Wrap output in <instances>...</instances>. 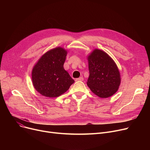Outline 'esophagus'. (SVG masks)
<instances>
[{"mask_svg":"<svg viewBox=\"0 0 150 150\" xmlns=\"http://www.w3.org/2000/svg\"><path fill=\"white\" fill-rule=\"evenodd\" d=\"M83 80H84L83 77H80V78H76V79L75 80V81H83Z\"/></svg>","mask_w":150,"mask_h":150,"instance_id":"esophagus-1","label":"esophagus"}]
</instances>
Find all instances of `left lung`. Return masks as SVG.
Instances as JSON below:
<instances>
[{
    "instance_id": "obj_1",
    "label": "left lung",
    "mask_w": 150,
    "mask_h": 150,
    "mask_svg": "<svg viewBox=\"0 0 150 150\" xmlns=\"http://www.w3.org/2000/svg\"><path fill=\"white\" fill-rule=\"evenodd\" d=\"M89 76L87 84L101 98L111 97L117 91L120 75L115 63L103 51L96 49L88 57Z\"/></svg>"
}]
</instances>
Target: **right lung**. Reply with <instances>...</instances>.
<instances>
[{"instance_id": "add662e5", "label": "right lung", "mask_w": 150, "mask_h": 150, "mask_svg": "<svg viewBox=\"0 0 150 150\" xmlns=\"http://www.w3.org/2000/svg\"><path fill=\"white\" fill-rule=\"evenodd\" d=\"M67 52L61 47L45 53L39 59L32 70V81L36 90L50 98L65 93L74 83L64 70Z\"/></svg>"}]
</instances>
